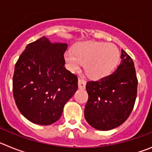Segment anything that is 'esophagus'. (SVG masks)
I'll list each match as a JSON object with an SVG mask.
<instances>
[{
    "mask_svg": "<svg viewBox=\"0 0 152 152\" xmlns=\"http://www.w3.org/2000/svg\"><path fill=\"white\" fill-rule=\"evenodd\" d=\"M86 87V81L81 78L78 79V88L80 89H84Z\"/></svg>",
    "mask_w": 152,
    "mask_h": 152,
    "instance_id": "esophagus-1",
    "label": "esophagus"
}]
</instances>
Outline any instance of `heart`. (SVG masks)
Instances as JSON below:
<instances>
[{
    "instance_id": "heart-1",
    "label": "heart",
    "mask_w": 152,
    "mask_h": 152,
    "mask_svg": "<svg viewBox=\"0 0 152 152\" xmlns=\"http://www.w3.org/2000/svg\"><path fill=\"white\" fill-rule=\"evenodd\" d=\"M64 59L72 72L80 69L83 62L90 77L100 79L110 75L117 66L120 52L114 44L101 42L86 41L80 42L64 52Z\"/></svg>"
}]
</instances>
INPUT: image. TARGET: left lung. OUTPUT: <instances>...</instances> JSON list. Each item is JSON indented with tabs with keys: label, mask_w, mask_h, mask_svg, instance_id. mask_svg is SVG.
<instances>
[{
	"label": "left lung",
	"mask_w": 152,
	"mask_h": 152,
	"mask_svg": "<svg viewBox=\"0 0 152 152\" xmlns=\"http://www.w3.org/2000/svg\"><path fill=\"white\" fill-rule=\"evenodd\" d=\"M121 59L112 75L86 84L88 100L84 117L97 130L116 128L128 119L133 109L138 86L135 65L123 49Z\"/></svg>",
	"instance_id": "8db88e82"
}]
</instances>
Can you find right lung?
Returning <instances> with one entry per match:
<instances>
[{
	"instance_id": "1",
	"label": "right lung",
	"mask_w": 152,
	"mask_h": 152,
	"mask_svg": "<svg viewBox=\"0 0 152 152\" xmlns=\"http://www.w3.org/2000/svg\"><path fill=\"white\" fill-rule=\"evenodd\" d=\"M67 45L42 36L28 44L16 63L13 97L23 116L35 124L58 121L77 91V77L64 67Z\"/></svg>"
}]
</instances>
